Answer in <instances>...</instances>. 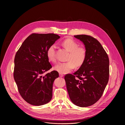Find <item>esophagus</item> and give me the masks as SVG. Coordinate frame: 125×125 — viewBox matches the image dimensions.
Masks as SVG:
<instances>
[{
  "mask_svg": "<svg viewBox=\"0 0 125 125\" xmlns=\"http://www.w3.org/2000/svg\"><path fill=\"white\" fill-rule=\"evenodd\" d=\"M59 76H60V77H63V74H61V73H59Z\"/></svg>",
  "mask_w": 125,
  "mask_h": 125,
  "instance_id": "obj_1",
  "label": "esophagus"
}]
</instances>
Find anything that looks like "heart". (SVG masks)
<instances>
[{
    "instance_id": "1",
    "label": "heart",
    "mask_w": 125,
    "mask_h": 125,
    "mask_svg": "<svg viewBox=\"0 0 125 125\" xmlns=\"http://www.w3.org/2000/svg\"><path fill=\"white\" fill-rule=\"evenodd\" d=\"M63 47L69 52L67 60L66 62L58 63L54 69L61 74H66L73 70L75 67H80L83 64L86 58L87 51L84 47H78V43L70 38H66L62 42ZM47 56L49 60L55 63L56 61V46L50 45L47 51Z\"/></svg>"
}]
</instances>
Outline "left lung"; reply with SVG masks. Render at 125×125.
<instances>
[{"instance_id":"left-lung-1","label":"left lung","mask_w":125,"mask_h":125,"mask_svg":"<svg viewBox=\"0 0 125 125\" xmlns=\"http://www.w3.org/2000/svg\"><path fill=\"white\" fill-rule=\"evenodd\" d=\"M74 36L84 44L86 58L78 70L65 75L64 78L72 102L78 106L88 107L99 100L108 83L109 58L95 38L87 35Z\"/></svg>"}]
</instances>
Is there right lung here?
<instances>
[{
  "label": "right lung",
  "instance_id": "obj_1",
  "mask_svg": "<svg viewBox=\"0 0 125 125\" xmlns=\"http://www.w3.org/2000/svg\"><path fill=\"white\" fill-rule=\"evenodd\" d=\"M60 37L54 33H33L16 54L14 80L20 94L33 105L47 104L52 98V84L59 73L54 70L44 76L43 74L52 67L47 56V50Z\"/></svg>",
  "mask_w": 125,
  "mask_h": 125
}]
</instances>
